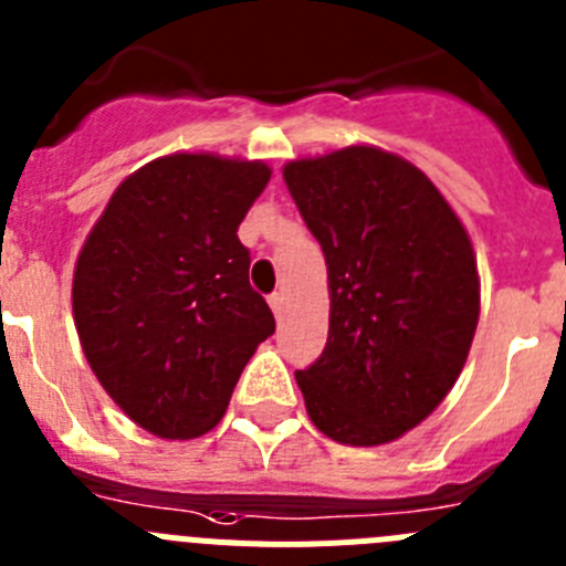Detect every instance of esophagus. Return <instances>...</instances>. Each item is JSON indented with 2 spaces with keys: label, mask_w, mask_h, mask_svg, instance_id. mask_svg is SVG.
Segmentation results:
<instances>
[{
  "label": "esophagus",
  "mask_w": 566,
  "mask_h": 566,
  "mask_svg": "<svg viewBox=\"0 0 566 566\" xmlns=\"http://www.w3.org/2000/svg\"><path fill=\"white\" fill-rule=\"evenodd\" d=\"M268 301H271V310L273 313H276V318H282V313H284V293H271L268 295Z\"/></svg>",
  "instance_id": "esophagus-1"
}]
</instances>
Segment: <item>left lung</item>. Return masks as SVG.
I'll use <instances>...</instances> for the list:
<instances>
[{
	"label": "left lung",
	"instance_id": "left-lung-1",
	"mask_svg": "<svg viewBox=\"0 0 566 566\" xmlns=\"http://www.w3.org/2000/svg\"><path fill=\"white\" fill-rule=\"evenodd\" d=\"M329 273V337L295 371L310 419L352 447L408 432L455 385L480 313L472 242L430 178L377 147L284 167Z\"/></svg>",
	"mask_w": 566,
	"mask_h": 566
}]
</instances>
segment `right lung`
<instances>
[{"label":"right lung","instance_id":"add662e5","mask_svg":"<svg viewBox=\"0 0 566 566\" xmlns=\"http://www.w3.org/2000/svg\"><path fill=\"white\" fill-rule=\"evenodd\" d=\"M268 178L259 161L158 158L119 184L77 256L72 310L88 366L153 436L218 424L253 348L276 329L237 237Z\"/></svg>","mask_w":566,"mask_h":566}]
</instances>
